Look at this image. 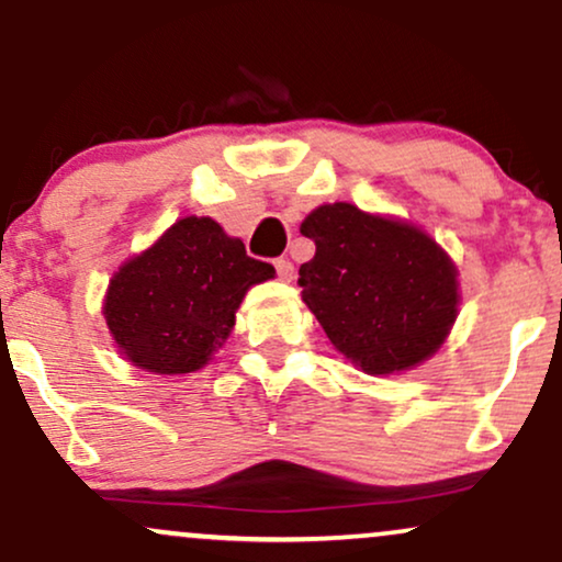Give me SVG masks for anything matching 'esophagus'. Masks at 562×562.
<instances>
[{"label": "esophagus", "mask_w": 562, "mask_h": 562, "mask_svg": "<svg viewBox=\"0 0 562 562\" xmlns=\"http://www.w3.org/2000/svg\"><path fill=\"white\" fill-rule=\"evenodd\" d=\"M274 269H277V277H280L282 282L293 280L295 269H293V261H290V259H277V261H274Z\"/></svg>", "instance_id": "obj_1"}]
</instances>
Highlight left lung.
Returning <instances> with one entry per match:
<instances>
[{"instance_id":"8db88e82","label":"left lung","mask_w":562,"mask_h":562,"mask_svg":"<svg viewBox=\"0 0 562 562\" xmlns=\"http://www.w3.org/2000/svg\"><path fill=\"white\" fill-rule=\"evenodd\" d=\"M301 235L317 245L299 269L301 299L351 364L367 375H391L441 348L457 319L460 285L434 237L351 203L314 209Z\"/></svg>"}]
</instances>
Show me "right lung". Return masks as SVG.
<instances>
[{
  "mask_svg": "<svg viewBox=\"0 0 562 562\" xmlns=\"http://www.w3.org/2000/svg\"><path fill=\"white\" fill-rule=\"evenodd\" d=\"M272 277L214 218L184 216L113 274L102 314L134 367L184 375L229 338L248 288Z\"/></svg>",
  "mask_w": 562,
  "mask_h": 562,
  "instance_id": "obj_1",
  "label": "right lung"
}]
</instances>
